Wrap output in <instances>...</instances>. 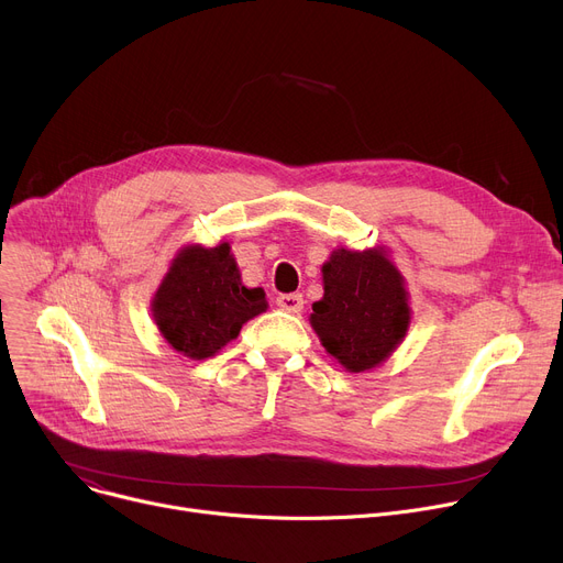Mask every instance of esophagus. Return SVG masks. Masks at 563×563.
Here are the masks:
<instances>
[{"label": "esophagus", "instance_id": "esophagus-1", "mask_svg": "<svg viewBox=\"0 0 563 563\" xmlns=\"http://www.w3.org/2000/svg\"><path fill=\"white\" fill-rule=\"evenodd\" d=\"M276 306L289 314H298L303 310V296L301 294H280L276 298Z\"/></svg>", "mask_w": 563, "mask_h": 563}]
</instances>
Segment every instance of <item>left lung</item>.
I'll use <instances>...</instances> for the list:
<instances>
[{"mask_svg":"<svg viewBox=\"0 0 563 563\" xmlns=\"http://www.w3.org/2000/svg\"><path fill=\"white\" fill-rule=\"evenodd\" d=\"M323 298L310 325L321 346L349 373L380 366L405 340L411 321L409 291L385 246H336L321 267Z\"/></svg>","mask_w":563,"mask_h":563,"instance_id":"obj_1","label":"left lung"}]
</instances>
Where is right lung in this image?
<instances>
[{
    "label": "right lung",
    "mask_w": 563,
    "mask_h": 563,
    "mask_svg": "<svg viewBox=\"0 0 563 563\" xmlns=\"http://www.w3.org/2000/svg\"><path fill=\"white\" fill-rule=\"evenodd\" d=\"M267 308L265 289L242 283L229 242L178 249L152 298L163 340L190 360L219 353L238 340L246 321Z\"/></svg>",
    "instance_id": "add662e5"
}]
</instances>
